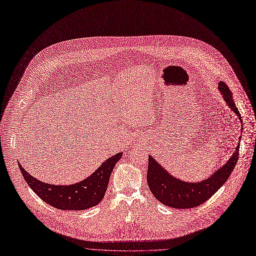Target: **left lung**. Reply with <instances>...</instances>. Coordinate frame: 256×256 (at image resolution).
<instances>
[{
    "instance_id": "left-lung-1",
    "label": "left lung",
    "mask_w": 256,
    "mask_h": 256,
    "mask_svg": "<svg viewBox=\"0 0 256 256\" xmlns=\"http://www.w3.org/2000/svg\"><path fill=\"white\" fill-rule=\"evenodd\" d=\"M218 90L223 95V99L234 114L242 121L238 108L233 102L232 93L227 84L223 82L218 84ZM240 143V141H238ZM240 156V146L236 148L226 164L218 168L214 174L200 182H184L172 176L168 170L156 161L152 156L148 157V183L152 194L157 198L160 203L178 209L194 208L203 204L212 196L228 180L234 170Z\"/></svg>"
}]
</instances>
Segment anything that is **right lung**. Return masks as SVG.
<instances>
[{"label": "right lung", "mask_w": 256, "mask_h": 256, "mask_svg": "<svg viewBox=\"0 0 256 256\" xmlns=\"http://www.w3.org/2000/svg\"><path fill=\"white\" fill-rule=\"evenodd\" d=\"M122 152L106 159L86 179L72 185H52L44 183L30 176L27 170L20 166L27 184L44 202L54 208L62 210H84L96 206L102 202L106 192L110 176L115 164L121 158Z\"/></svg>", "instance_id": "1"}]
</instances>
